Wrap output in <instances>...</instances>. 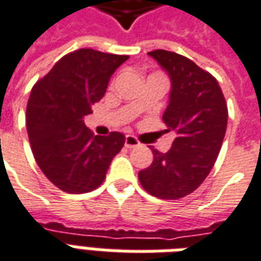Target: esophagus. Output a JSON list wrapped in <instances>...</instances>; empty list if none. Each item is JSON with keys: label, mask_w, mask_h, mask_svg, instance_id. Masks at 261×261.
Returning <instances> with one entry per match:
<instances>
[{"label": "esophagus", "mask_w": 261, "mask_h": 261, "mask_svg": "<svg viewBox=\"0 0 261 261\" xmlns=\"http://www.w3.org/2000/svg\"><path fill=\"white\" fill-rule=\"evenodd\" d=\"M124 145L127 148H136L140 145V141H138L134 136H125Z\"/></svg>", "instance_id": "esophagus-1"}]
</instances>
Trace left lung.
I'll return each mask as SVG.
<instances>
[{"mask_svg": "<svg viewBox=\"0 0 261 261\" xmlns=\"http://www.w3.org/2000/svg\"><path fill=\"white\" fill-rule=\"evenodd\" d=\"M149 56L169 74V105L165 133L176 138L168 152L153 149L152 164L140 170L141 186L164 200L186 197L201 185L217 161L224 141L228 108L218 81L185 56L153 50Z\"/></svg>", "mask_w": 261, "mask_h": 261, "instance_id": "obj_1", "label": "left lung"}]
</instances>
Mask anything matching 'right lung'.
<instances>
[{
  "label": "right lung",
  "instance_id": "obj_1",
  "mask_svg": "<svg viewBox=\"0 0 261 261\" xmlns=\"http://www.w3.org/2000/svg\"><path fill=\"white\" fill-rule=\"evenodd\" d=\"M127 59L80 48L60 59L32 89L26 106L32 152L46 177L63 192L81 194L100 186L124 145L125 137L117 131L93 136L84 117Z\"/></svg>",
  "mask_w": 261,
  "mask_h": 261
}]
</instances>
